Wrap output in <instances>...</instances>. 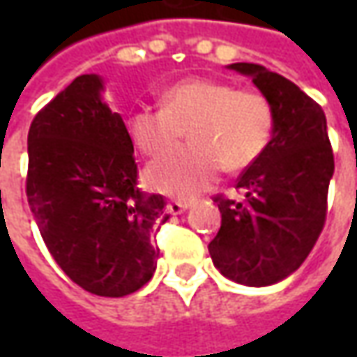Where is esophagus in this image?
Segmentation results:
<instances>
[{"instance_id": "obj_1", "label": "esophagus", "mask_w": 357, "mask_h": 357, "mask_svg": "<svg viewBox=\"0 0 357 357\" xmlns=\"http://www.w3.org/2000/svg\"><path fill=\"white\" fill-rule=\"evenodd\" d=\"M188 206H190V202H186V200H171V202L167 204V208H169V213L171 214L185 213Z\"/></svg>"}]
</instances>
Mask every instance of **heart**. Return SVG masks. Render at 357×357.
Instances as JSON below:
<instances>
[{
	"label": "heart",
	"instance_id": "obj_1",
	"mask_svg": "<svg viewBox=\"0 0 357 357\" xmlns=\"http://www.w3.org/2000/svg\"><path fill=\"white\" fill-rule=\"evenodd\" d=\"M162 109H135L127 117L132 144L158 157L188 135L190 144L157 158L144 181L158 192L190 199L214 183L218 171L252 167L270 144L276 113L262 91L230 81L186 79L160 95Z\"/></svg>",
	"mask_w": 357,
	"mask_h": 357
}]
</instances>
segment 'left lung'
<instances>
[{
    "instance_id": "8db88e82",
    "label": "left lung",
    "mask_w": 357,
    "mask_h": 357,
    "mask_svg": "<svg viewBox=\"0 0 357 357\" xmlns=\"http://www.w3.org/2000/svg\"><path fill=\"white\" fill-rule=\"evenodd\" d=\"M274 105L264 155L236 178L242 199L216 195L220 230L208 244L214 266L244 286H270L308 258L326 225L334 153L322 107L290 79L258 63H232Z\"/></svg>"
}]
</instances>
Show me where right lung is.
Listing matches in <instances>:
<instances>
[{"instance_id":"1","label":"right lung","mask_w":357,"mask_h":357,"mask_svg":"<svg viewBox=\"0 0 357 357\" xmlns=\"http://www.w3.org/2000/svg\"><path fill=\"white\" fill-rule=\"evenodd\" d=\"M101 89L97 75L77 77L35 115L25 192L63 272L91 294L121 298L153 278V236L169 214L160 195L139 188L129 130Z\"/></svg>"}]
</instances>
